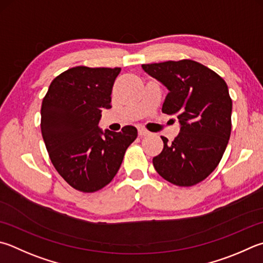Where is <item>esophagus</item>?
I'll return each instance as SVG.
<instances>
[{
	"mask_svg": "<svg viewBox=\"0 0 263 263\" xmlns=\"http://www.w3.org/2000/svg\"><path fill=\"white\" fill-rule=\"evenodd\" d=\"M138 133H139L140 137H146V136H149L151 135V132H148L147 130H145L144 127L138 128Z\"/></svg>",
	"mask_w": 263,
	"mask_h": 263,
	"instance_id": "34e87169",
	"label": "esophagus"
}]
</instances>
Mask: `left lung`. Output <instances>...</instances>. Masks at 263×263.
Listing matches in <instances>:
<instances>
[{
  "label": "left lung",
  "mask_w": 263,
  "mask_h": 263,
  "mask_svg": "<svg viewBox=\"0 0 263 263\" xmlns=\"http://www.w3.org/2000/svg\"><path fill=\"white\" fill-rule=\"evenodd\" d=\"M169 89L162 112L175 115L180 132L153 159L162 178L177 186H193L216 169L231 135L232 100L222 77L192 60L142 64Z\"/></svg>",
  "instance_id": "8db88e82"
}]
</instances>
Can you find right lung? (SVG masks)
Instances as JSON below:
<instances>
[{
    "label": "right lung",
    "mask_w": 263,
    "mask_h": 263,
    "mask_svg": "<svg viewBox=\"0 0 263 263\" xmlns=\"http://www.w3.org/2000/svg\"><path fill=\"white\" fill-rule=\"evenodd\" d=\"M121 68L74 66L52 80L42 100L41 133L52 165L73 189L101 190L115 177L138 131L102 132L103 109L111 108V90Z\"/></svg>",
    "instance_id": "right-lung-1"
}]
</instances>
